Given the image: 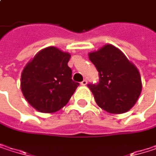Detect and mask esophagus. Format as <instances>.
I'll return each instance as SVG.
<instances>
[{"label": "esophagus", "mask_w": 156, "mask_h": 156, "mask_svg": "<svg viewBox=\"0 0 156 156\" xmlns=\"http://www.w3.org/2000/svg\"><path fill=\"white\" fill-rule=\"evenodd\" d=\"M80 84H81L82 86H86V85L87 84V79H84V80H83V81H82Z\"/></svg>", "instance_id": "34e87169"}]
</instances>
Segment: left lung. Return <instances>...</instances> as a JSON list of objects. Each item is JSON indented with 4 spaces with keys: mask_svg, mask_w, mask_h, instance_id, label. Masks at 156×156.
<instances>
[{
    "mask_svg": "<svg viewBox=\"0 0 156 156\" xmlns=\"http://www.w3.org/2000/svg\"><path fill=\"white\" fill-rule=\"evenodd\" d=\"M98 71L99 82L88 84L98 106L111 114L132 108L142 91L140 73L117 48L108 44L88 54Z\"/></svg>",
    "mask_w": 156,
    "mask_h": 156,
    "instance_id": "obj_1",
    "label": "left lung"
}]
</instances>
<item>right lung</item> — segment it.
I'll use <instances>...</instances> for the list:
<instances>
[{"instance_id":"right-lung-1","label":"right lung","mask_w":156,"mask_h":156,"mask_svg":"<svg viewBox=\"0 0 156 156\" xmlns=\"http://www.w3.org/2000/svg\"><path fill=\"white\" fill-rule=\"evenodd\" d=\"M70 54L55 47L38 52L25 66L20 79L28 103L42 113H54L66 106L79 84L72 80L68 66Z\"/></svg>"}]
</instances>
